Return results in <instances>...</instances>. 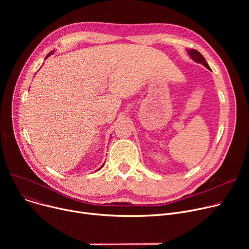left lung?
Segmentation results:
<instances>
[{
  "mask_svg": "<svg viewBox=\"0 0 249 249\" xmlns=\"http://www.w3.org/2000/svg\"><path fill=\"white\" fill-rule=\"evenodd\" d=\"M188 53L190 54L191 58H192L194 61L202 63V64L204 65V67H206L208 70H211L210 67H209V65H208L206 59L204 58V56L200 53V52H199L198 50H196V49H189V50H188Z\"/></svg>",
  "mask_w": 249,
  "mask_h": 249,
  "instance_id": "left-lung-1",
  "label": "left lung"
}]
</instances>
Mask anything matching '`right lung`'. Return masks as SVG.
Returning a JSON list of instances; mask_svg holds the SVG:
<instances>
[{
	"instance_id": "obj_1",
	"label": "right lung",
	"mask_w": 249,
	"mask_h": 249,
	"mask_svg": "<svg viewBox=\"0 0 249 249\" xmlns=\"http://www.w3.org/2000/svg\"><path fill=\"white\" fill-rule=\"evenodd\" d=\"M52 53H53V52H49V53H48V55H46V58H47V57H48L49 55H51ZM46 58H45V59H46ZM103 165H104V164H103ZM103 165H102V167H103Z\"/></svg>"
}]
</instances>
